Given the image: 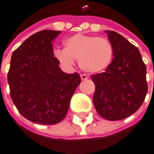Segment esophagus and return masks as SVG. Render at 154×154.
<instances>
[{"label": "esophagus", "instance_id": "esophagus-1", "mask_svg": "<svg viewBox=\"0 0 154 154\" xmlns=\"http://www.w3.org/2000/svg\"><path fill=\"white\" fill-rule=\"evenodd\" d=\"M80 78H81L82 80H87L88 79V76L87 75H85V74H82V75H80Z\"/></svg>", "mask_w": 154, "mask_h": 154}]
</instances>
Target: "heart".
Masks as SVG:
<instances>
[{
  "label": "heart",
  "mask_w": 154,
  "mask_h": 154,
  "mask_svg": "<svg viewBox=\"0 0 154 154\" xmlns=\"http://www.w3.org/2000/svg\"><path fill=\"white\" fill-rule=\"evenodd\" d=\"M64 49H57L54 55L57 62L66 68H71L75 59H79L81 69L88 73H100L105 70L114 54L110 41L96 36L75 34L63 41Z\"/></svg>",
  "instance_id": "b5f03b06"
}]
</instances>
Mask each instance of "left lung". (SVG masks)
I'll return each instance as SVG.
<instances>
[{
	"mask_svg": "<svg viewBox=\"0 0 154 154\" xmlns=\"http://www.w3.org/2000/svg\"><path fill=\"white\" fill-rule=\"evenodd\" d=\"M114 59L103 73L91 75L93 103L98 114L110 121L127 118L144 102L148 91L146 66L139 49L115 31H105Z\"/></svg>",
	"mask_w": 154,
	"mask_h": 154,
	"instance_id": "left-lung-1",
	"label": "left lung"
}]
</instances>
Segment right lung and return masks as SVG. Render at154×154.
<instances>
[{"label": "right lung", "instance_id": "add662e5", "mask_svg": "<svg viewBox=\"0 0 154 154\" xmlns=\"http://www.w3.org/2000/svg\"><path fill=\"white\" fill-rule=\"evenodd\" d=\"M61 31L33 34L12 55L8 72L10 94L19 113L29 121L54 125L66 116L70 100L80 84L78 73L61 70L52 41Z\"/></svg>", "mask_w": 154, "mask_h": 154}]
</instances>
